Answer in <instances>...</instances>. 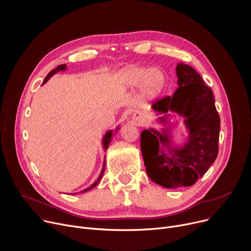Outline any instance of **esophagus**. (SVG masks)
I'll return each instance as SVG.
<instances>
[{
  "instance_id": "1",
  "label": "esophagus",
  "mask_w": 251,
  "mask_h": 251,
  "mask_svg": "<svg viewBox=\"0 0 251 251\" xmlns=\"http://www.w3.org/2000/svg\"><path fill=\"white\" fill-rule=\"evenodd\" d=\"M132 121H133V123H134L135 125H137V126H142V125H144L146 119H145V116L143 115V113H141V112H136V113H134L133 116H132Z\"/></svg>"
}]
</instances>
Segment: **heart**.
<instances>
[{"mask_svg":"<svg viewBox=\"0 0 251 251\" xmlns=\"http://www.w3.org/2000/svg\"><path fill=\"white\" fill-rule=\"evenodd\" d=\"M121 80L124 85L136 87L143 83V90L147 96L157 95L165 84V75L158 68H147L132 66L126 68L121 74Z\"/></svg>","mask_w":251,"mask_h":251,"instance_id":"b5f03b06","label":"heart"}]
</instances>
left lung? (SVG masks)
Masks as SVG:
<instances>
[{
  "instance_id": "1",
  "label": "left lung",
  "mask_w": 251,
  "mask_h": 251,
  "mask_svg": "<svg viewBox=\"0 0 251 251\" xmlns=\"http://www.w3.org/2000/svg\"><path fill=\"white\" fill-rule=\"evenodd\" d=\"M178 87L172 96L158 99L153 109L169 110L186 118L190 139L184 148L171 150L172 158L159 154V142L167 145L168 134L144 130L141 134V151L151 180L167 189L190 187L201 177L219 154L221 118L211 89L192 66L176 65ZM164 118H162L163 121Z\"/></svg>"
}]
</instances>
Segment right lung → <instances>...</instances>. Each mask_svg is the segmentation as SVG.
<instances>
[{
  "mask_svg": "<svg viewBox=\"0 0 251 251\" xmlns=\"http://www.w3.org/2000/svg\"><path fill=\"white\" fill-rule=\"evenodd\" d=\"M66 68V65L65 64H60V65H58L56 68H54L53 70H51L50 73L48 75V76L45 78V80H44V82H43V84L44 83H46L54 74H56V73H58V71H60V70H64ZM111 136H112V132L111 131H109V132H107L106 133V135L104 136V147L105 148H107V146H108V144H109V141H110V138H111ZM104 170H105V160H104V165H103V168H102V171H101V174H100V176H98V178L97 180L94 182V184L90 187V188H88V189H86V190H84V191H82V192H86V191H88V190H90V189H92V188H94V187H96L97 186V184L100 182V180H101V177H102V176H103V174H104Z\"/></svg>",
  "mask_w": 251,
  "mask_h": 251,
  "instance_id": "obj_1",
  "label": "right lung"
}]
</instances>
